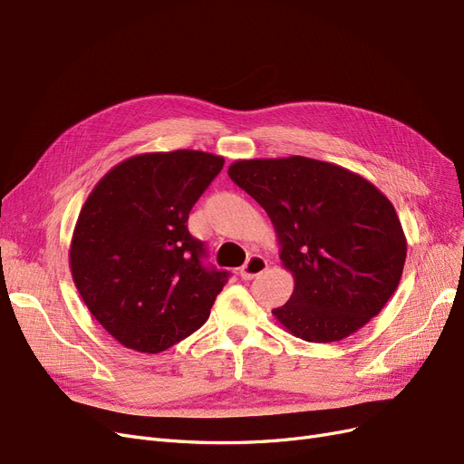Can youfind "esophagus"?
<instances>
[{
    "instance_id": "obj_1",
    "label": "esophagus",
    "mask_w": 464,
    "mask_h": 464,
    "mask_svg": "<svg viewBox=\"0 0 464 464\" xmlns=\"http://www.w3.org/2000/svg\"><path fill=\"white\" fill-rule=\"evenodd\" d=\"M267 267H269V264H267L266 257H261V256H250V257L246 259V264H245L243 267H240L238 275L243 276L245 280H250V278H254V276L264 273Z\"/></svg>"
}]
</instances>
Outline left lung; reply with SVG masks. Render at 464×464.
<instances>
[{
  "label": "left lung",
  "mask_w": 464,
  "mask_h": 464,
  "mask_svg": "<svg viewBox=\"0 0 464 464\" xmlns=\"http://www.w3.org/2000/svg\"><path fill=\"white\" fill-rule=\"evenodd\" d=\"M276 233L294 292L273 309L309 343L341 341L379 314L396 292L408 243L391 200L370 179L301 155L240 159L227 170Z\"/></svg>",
  "instance_id": "left-lung-1"
}]
</instances>
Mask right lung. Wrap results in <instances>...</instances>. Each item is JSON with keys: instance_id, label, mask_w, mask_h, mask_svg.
<instances>
[{"instance_id": "add662e5", "label": "right lung", "mask_w": 464, "mask_h": 464, "mask_svg": "<svg viewBox=\"0 0 464 464\" xmlns=\"http://www.w3.org/2000/svg\"><path fill=\"white\" fill-rule=\"evenodd\" d=\"M224 163L195 150L140 153L87 197L70 269L91 314L123 347L157 354L207 322L227 273L200 264L188 218Z\"/></svg>"}]
</instances>
